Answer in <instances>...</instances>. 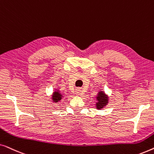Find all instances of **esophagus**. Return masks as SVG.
<instances>
[{
    "mask_svg": "<svg viewBox=\"0 0 154 154\" xmlns=\"http://www.w3.org/2000/svg\"><path fill=\"white\" fill-rule=\"evenodd\" d=\"M75 94H77V95H81L82 94V91L81 89H77L75 90Z\"/></svg>",
    "mask_w": 154,
    "mask_h": 154,
    "instance_id": "obj_1",
    "label": "esophagus"
}]
</instances>
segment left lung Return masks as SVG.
I'll return each instance as SVG.
<instances>
[{
    "mask_svg": "<svg viewBox=\"0 0 154 154\" xmlns=\"http://www.w3.org/2000/svg\"><path fill=\"white\" fill-rule=\"evenodd\" d=\"M98 102L97 103V108L100 109H102L108 103V97L103 92H99L97 97Z\"/></svg>",
    "mask_w": 154,
    "mask_h": 154,
    "instance_id": "left-lung-1",
    "label": "left lung"
}]
</instances>
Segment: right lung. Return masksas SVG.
<instances>
[{"label": "right lung", "instance_id": "right-lung-1", "mask_svg": "<svg viewBox=\"0 0 154 154\" xmlns=\"http://www.w3.org/2000/svg\"><path fill=\"white\" fill-rule=\"evenodd\" d=\"M60 100H62V94H60L59 92H54L53 96H52V100L54 102H57Z\"/></svg>", "mask_w": 154, "mask_h": 154}]
</instances>
